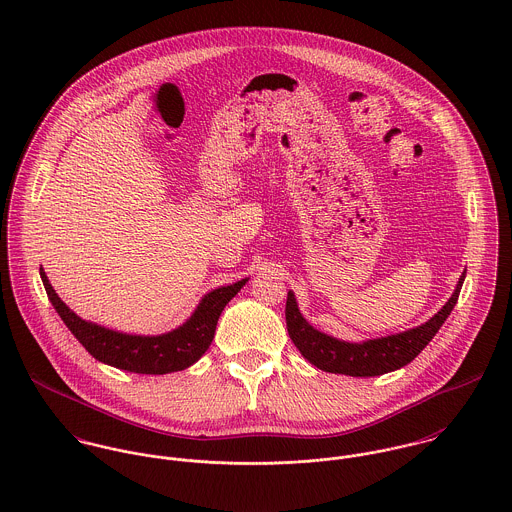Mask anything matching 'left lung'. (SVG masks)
<instances>
[{
  "label": "left lung",
  "instance_id": "obj_1",
  "mask_svg": "<svg viewBox=\"0 0 512 512\" xmlns=\"http://www.w3.org/2000/svg\"><path fill=\"white\" fill-rule=\"evenodd\" d=\"M463 280H465V272L461 274L459 284L453 295L447 299V303L424 325L398 335L365 341V343H345L313 329L301 317L295 297L290 292L286 301L288 333L292 337L293 345L299 349V353L311 365L325 372L349 374V376L386 374L412 363L424 351V347L436 337L439 327L443 325V321L449 317V313L457 303Z\"/></svg>",
  "mask_w": 512,
  "mask_h": 512
}]
</instances>
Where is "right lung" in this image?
Returning <instances> with one entry per match:
<instances>
[{
	"label": "right lung",
	"mask_w": 512,
	"mask_h": 512,
	"mask_svg": "<svg viewBox=\"0 0 512 512\" xmlns=\"http://www.w3.org/2000/svg\"><path fill=\"white\" fill-rule=\"evenodd\" d=\"M39 272L53 307L78 339V343L96 361L138 374H167L197 363L213 343L217 321L224 305L246 284V280H240L232 286L207 293L191 319L171 333L140 337L116 333L80 319L55 293L43 268Z\"/></svg>",
	"instance_id": "1"
}]
</instances>
